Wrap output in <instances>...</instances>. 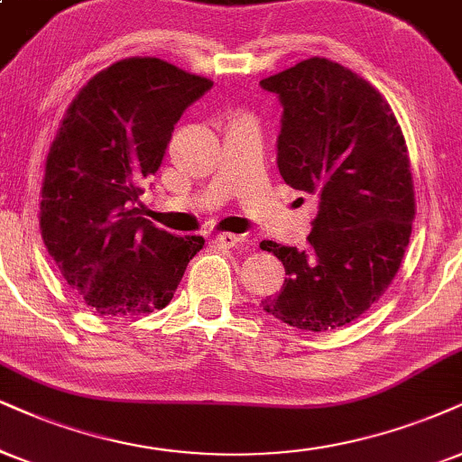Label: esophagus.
Masks as SVG:
<instances>
[{
	"instance_id": "obj_1",
	"label": "esophagus",
	"mask_w": 462,
	"mask_h": 462,
	"mask_svg": "<svg viewBox=\"0 0 462 462\" xmlns=\"http://www.w3.org/2000/svg\"><path fill=\"white\" fill-rule=\"evenodd\" d=\"M240 240H242V237L236 236V233H220V236L214 237V242L218 244V246H222V248L237 246V244H240Z\"/></svg>"
}]
</instances>
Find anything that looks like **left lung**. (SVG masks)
<instances>
[{
	"label": "left lung",
	"mask_w": 462,
	"mask_h": 462,
	"mask_svg": "<svg viewBox=\"0 0 462 462\" xmlns=\"http://www.w3.org/2000/svg\"><path fill=\"white\" fill-rule=\"evenodd\" d=\"M261 88L282 106V180L319 199L309 248L261 242L287 272L281 293L261 306L291 328L328 332L366 312L405 257L415 218L405 136L383 96L326 57Z\"/></svg>",
	"instance_id": "left-lung-1"
}]
</instances>
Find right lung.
Here are the masks:
<instances>
[{
	"label": "right lung",
	"instance_id": "1",
	"mask_svg": "<svg viewBox=\"0 0 462 462\" xmlns=\"http://www.w3.org/2000/svg\"><path fill=\"white\" fill-rule=\"evenodd\" d=\"M212 85L156 57H130L68 106L47 156L40 231L61 276L98 315L164 309L203 248V237H175L143 218L139 197L181 113Z\"/></svg>",
	"mask_w": 462,
	"mask_h": 462
}]
</instances>
